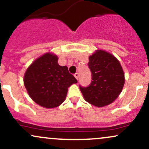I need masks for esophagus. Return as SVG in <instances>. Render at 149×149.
Returning a JSON list of instances; mask_svg holds the SVG:
<instances>
[{"label": "esophagus", "instance_id": "34e87169", "mask_svg": "<svg viewBox=\"0 0 149 149\" xmlns=\"http://www.w3.org/2000/svg\"><path fill=\"white\" fill-rule=\"evenodd\" d=\"M74 76H75V78H76L77 80H78V77H79V73H76L74 74Z\"/></svg>", "mask_w": 149, "mask_h": 149}]
</instances>
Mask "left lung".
Returning <instances> with one entry per match:
<instances>
[{
    "mask_svg": "<svg viewBox=\"0 0 149 149\" xmlns=\"http://www.w3.org/2000/svg\"><path fill=\"white\" fill-rule=\"evenodd\" d=\"M92 81L80 90L88 103L97 107L111 104L118 97L125 84V75L119 61L110 53L97 50L89 57Z\"/></svg>",
    "mask_w": 149,
    "mask_h": 149,
    "instance_id": "1",
    "label": "left lung"
}]
</instances>
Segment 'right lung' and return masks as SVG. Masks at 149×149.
Here are the masks:
<instances>
[{"label": "right lung", "instance_id": "obj_1", "mask_svg": "<svg viewBox=\"0 0 149 149\" xmlns=\"http://www.w3.org/2000/svg\"><path fill=\"white\" fill-rule=\"evenodd\" d=\"M58 57L46 53L29 66L24 77V83L29 95L36 103L51 109L64 102L68 88L77 80L69 72L67 66H61Z\"/></svg>", "mask_w": 149, "mask_h": 149}]
</instances>
